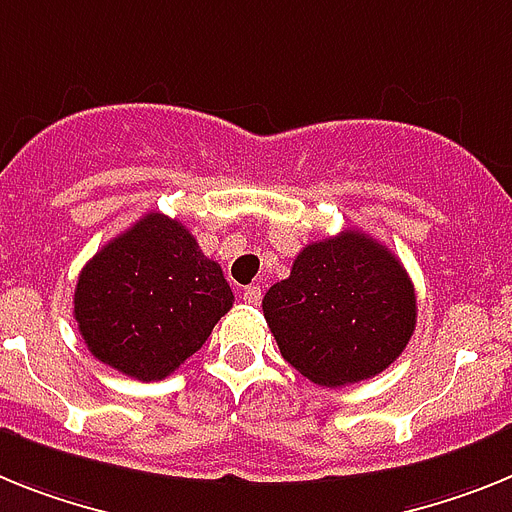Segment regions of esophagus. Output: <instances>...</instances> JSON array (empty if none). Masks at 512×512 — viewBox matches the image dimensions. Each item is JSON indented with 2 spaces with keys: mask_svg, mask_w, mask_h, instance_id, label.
<instances>
[{
  "mask_svg": "<svg viewBox=\"0 0 512 512\" xmlns=\"http://www.w3.org/2000/svg\"><path fill=\"white\" fill-rule=\"evenodd\" d=\"M242 299H244V304L260 306V301H262L260 286H247V288H244V291H242Z\"/></svg>",
  "mask_w": 512,
  "mask_h": 512,
  "instance_id": "esophagus-1",
  "label": "esophagus"
}]
</instances>
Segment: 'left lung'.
Wrapping results in <instances>:
<instances>
[{"label": "left lung", "instance_id": "1", "mask_svg": "<svg viewBox=\"0 0 512 512\" xmlns=\"http://www.w3.org/2000/svg\"><path fill=\"white\" fill-rule=\"evenodd\" d=\"M281 355L319 386L366 381L397 361L417 322L410 275L384 244L345 229L306 244L262 299Z\"/></svg>", "mask_w": 512, "mask_h": 512}]
</instances>
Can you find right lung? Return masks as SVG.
I'll return each mask as SVG.
<instances>
[{
  "instance_id": "right-lung-1",
  "label": "right lung",
  "mask_w": 512,
  "mask_h": 512,
  "mask_svg": "<svg viewBox=\"0 0 512 512\" xmlns=\"http://www.w3.org/2000/svg\"><path fill=\"white\" fill-rule=\"evenodd\" d=\"M231 304L219 262L180 221L157 211L110 239L74 288V319L90 353L139 381L177 371Z\"/></svg>"
}]
</instances>
